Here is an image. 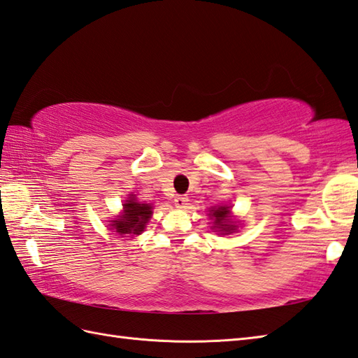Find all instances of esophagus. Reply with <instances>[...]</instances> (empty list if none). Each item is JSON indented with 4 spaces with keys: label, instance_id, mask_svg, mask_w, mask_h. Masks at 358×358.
Wrapping results in <instances>:
<instances>
[{
    "label": "esophagus",
    "instance_id": "esophagus-1",
    "mask_svg": "<svg viewBox=\"0 0 358 358\" xmlns=\"http://www.w3.org/2000/svg\"><path fill=\"white\" fill-rule=\"evenodd\" d=\"M175 206L177 208H180V209H183V208H186L187 206V201H189V199L186 195H177L175 196Z\"/></svg>",
    "mask_w": 358,
    "mask_h": 358
}]
</instances>
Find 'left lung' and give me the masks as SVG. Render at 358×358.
<instances>
[{"label":"left lung","instance_id":"8db88e82","mask_svg":"<svg viewBox=\"0 0 358 358\" xmlns=\"http://www.w3.org/2000/svg\"><path fill=\"white\" fill-rule=\"evenodd\" d=\"M229 214L231 210L227 206H220V208H214L210 212V215L215 218V226L218 227L220 232H234L235 226L229 222Z\"/></svg>","mask_w":358,"mask_h":358}]
</instances>
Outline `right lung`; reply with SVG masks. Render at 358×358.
Masks as SVG:
<instances>
[{
	"label": "right lung",
	"instance_id": "obj_1",
	"mask_svg": "<svg viewBox=\"0 0 358 358\" xmlns=\"http://www.w3.org/2000/svg\"><path fill=\"white\" fill-rule=\"evenodd\" d=\"M152 215V206L144 203H138L134 196L127 200L124 204V212L118 220H113L112 226L115 232H118L121 237L129 235H138L146 227L148 220Z\"/></svg>",
	"mask_w": 358,
	"mask_h": 358
}]
</instances>
